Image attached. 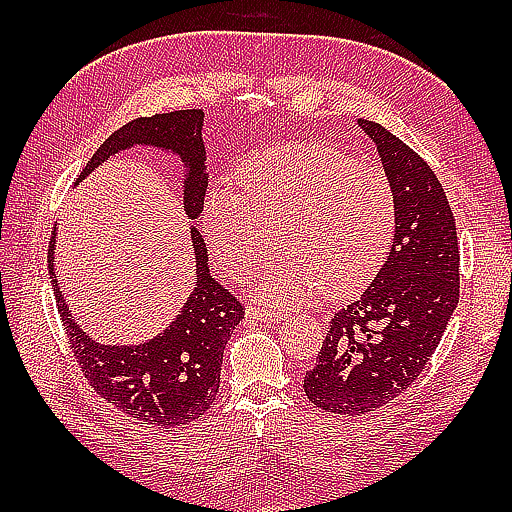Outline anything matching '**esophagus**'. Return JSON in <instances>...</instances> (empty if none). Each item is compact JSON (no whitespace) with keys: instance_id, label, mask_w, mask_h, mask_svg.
I'll use <instances>...</instances> for the list:
<instances>
[{"instance_id":"esophagus-1","label":"esophagus","mask_w":512,"mask_h":512,"mask_svg":"<svg viewBox=\"0 0 512 512\" xmlns=\"http://www.w3.org/2000/svg\"><path fill=\"white\" fill-rule=\"evenodd\" d=\"M246 317H248V319H262V321H268V323H277V321L284 319V314L275 312V310H268V308L248 306V308H246Z\"/></svg>"}]
</instances>
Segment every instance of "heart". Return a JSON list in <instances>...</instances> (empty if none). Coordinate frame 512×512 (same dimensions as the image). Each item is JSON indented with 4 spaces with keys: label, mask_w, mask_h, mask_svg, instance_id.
Masks as SVG:
<instances>
[{
    "label": "heart",
    "mask_w": 512,
    "mask_h": 512,
    "mask_svg": "<svg viewBox=\"0 0 512 512\" xmlns=\"http://www.w3.org/2000/svg\"><path fill=\"white\" fill-rule=\"evenodd\" d=\"M239 189H215L202 204V231L215 262L246 279L275 233L279 255L257 281L259 297L290 306L350 295L365 286L391 244L396 195L387 173L323 143H288L250 156Z\"/></svg>",
    "instance_id": "heart-1"
}]
</instances>
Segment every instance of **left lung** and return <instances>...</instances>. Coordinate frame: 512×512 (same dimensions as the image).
I'll return each mask as SVG.
<instances>
[{
  "mask_svg": "<svg viewBox=\"0 0 512 512\" xmlns=\"http://www.w3.org/2000/svg\"><path fill=\"white\" fill-rule=\"evenodd\" d=\"M396 195L387 262L334 312L317 365L303 378L314 407L363 416L400 396L427 367L460 299L455 217L436 173L383 125L358 118Z\"/></svg>",
  "mask_w": 512,
  "mask_h": 512,
  "instance_id": "1",
  "label": "left lung"
}]
</instances>
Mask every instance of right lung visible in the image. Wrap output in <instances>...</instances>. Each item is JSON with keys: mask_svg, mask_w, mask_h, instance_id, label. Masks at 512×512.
<instances>
[{"mask_svg": "<svg viewBox=\"0 0 512 512\" xmlns=\"http://www.w3.org/2000/svg\"><path fill=\"white\" fill-rule=\"evenodd\" d=\"M202 110L156 114L123 125L85 165L81 182L90 171L118 151L134 145L169 149L189 167L184 180V211L189 220L202 213L209 187L206 151L202 143ZM195 250V290L182 312L156 339L143 345H99L74 323L54 275V231L48 248V268L54 299L65 336L92 389L140 424L171 429L202 418L220 389L226 341L244 319V306L209 273V255L200 231L191 226Z\"/></svg>", "mask_w": 512, "mask_h": 512, "instance_id": "obj_1", "label": "right lung"}]
</instances>
